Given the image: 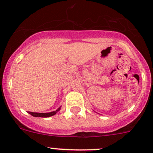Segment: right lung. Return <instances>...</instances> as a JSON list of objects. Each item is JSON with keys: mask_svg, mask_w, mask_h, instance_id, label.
<instances>
[{"mask_svg": "<svg viewBox=\"0 0 153 153\" xmlns=\"http://www.w3.org/2000/svg\"><path fill=\"white\" fill-rule=\"evenodd\" d=\"M60 108L58 109H57L56 111H54L52 112H47V113H38V112H28L31 115L34 117H42V118H47V117L52 116V115H55L57 112L59 111Z\"/></svg>", "mask_w": 153, "mask_h": 153, "instance_id": "right-lung-1", "label": "right lung"}]
</instances>
